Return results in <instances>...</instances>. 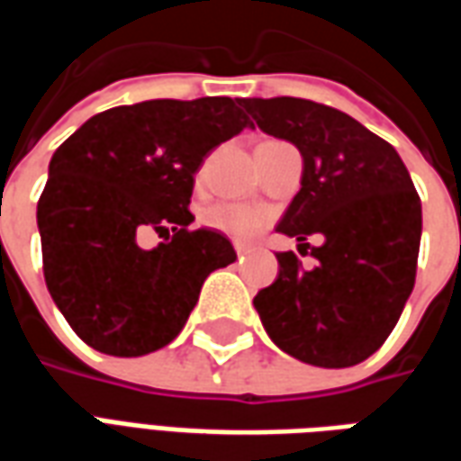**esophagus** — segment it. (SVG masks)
Wrapping results in <instances>:
<instances>
[{"label": "esophagus", "mask_w": 461, "mask_h": 461, "mask_svg": "<svg viewBox=\"0 0 461 461\" xmlns=\"http://www.w3.org/2000/svg\"><path fill=\"white\" fill-rule=\"evenodd\" d=\"M234 251H237V257H240V259H244V254H247V247L237 244V247H234Z\"/></svg>", "instance_id": "34e87169"}]
</instances>
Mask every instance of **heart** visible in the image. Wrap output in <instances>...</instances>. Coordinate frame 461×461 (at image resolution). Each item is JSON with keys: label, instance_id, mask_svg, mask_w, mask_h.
Masks as SVG:
<instances>
[{"label": "heart", "instance_id": "b5f03b06", "mask_svg": "<svg viewBox=\"0 0 461 461\" xmlns=\"http://www.w3.org/2000/svg\"><path fill=\"white\" fill-rule=\"evenodd\" d=\"M202 221L224 237L249 241L264 230L267 212L259 210V207H249V204H237V202H217V204H210L204 210Z\"/></svg>", "mask_w": 461, "mask_h": 461}]
</instances>
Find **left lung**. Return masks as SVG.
<instances>
[{
  "mask_svg": "<svg viewBox=\"0 0 461 461\" xmlns=\"http://www.w3.org/2000/svg\"><path fill=\"white\" fill-rule=\"evenodd\" d=\"M261 131L294 142L301 190L276 230L303 241L319 264L301 269L281 251L279 276L254 296L269 339L309 366L363 363L395 329L412 294L422 204L395 148L336 108L306 98H247Z\"/></svg>",
  "mask_w": 461,
  "mask_h": 461,
  "instance_id": "left-lung-1",
  "label": "left lung"
}]
</instances>
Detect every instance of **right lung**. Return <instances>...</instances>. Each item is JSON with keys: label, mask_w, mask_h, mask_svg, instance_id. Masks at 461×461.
I'll use <instances>...</instances> for the list:
<instances>
[{"label": "right lung", "mask_w": 461, "mask_h": 461, "mask_svg": "<svg viewBox=\"0 0 461 461\" xmlns=\"http://www.w3.org/2000/svg\"><path fill=\"white\" fill-rule=\"evenodd\" d=\"M251 121L244 98H158L86 121L49 162L39 197L44 279L76 336L105 356L170 343L204 279L237 259L214 230H190L194 172ZM155 229L166 240L140 250Z\"/></svg>", "instance_id": "add662e5"}]
</instances>
